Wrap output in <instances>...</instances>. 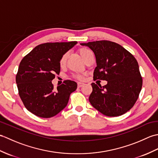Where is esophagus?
<instances>
[{
	"mask_svg": "<svg viewBox=\"0 0 158 158\" xmlns=\"http://www.w3.org/2000/svg\"><path fill=\"white\" fill-rule=\"evenodd\" d=\"M83 85H84V83H81V82L77 83V86H78V88H81Z\"/></svg>",
	"mask_w": 158,
	"mask_h": 158,
	"instance_id": "34e87169",
	"label": "esophagus"
}]
</instances>
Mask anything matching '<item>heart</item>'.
<instances>
[{"label":"heart","instance_id":"obj_1","mask_svg":"<svg viewBox=\"0 0 158 158\" xmlns=\"http://www.w3.org/2000/svg\"><path fill=\"white\" fill-rule=\"evenodd\" d=\"M78 52L79 53L80 56H81V58L84 60L85 61L89 58V57L93 56L92 52L90 51L89 49L85 48H80L78 50ZM67 57H68V53H64V54L62 56L61 58H60V61H59V64L61 67H63L65 65L66 60H67ZM75 77L78 79H83V76L82 75H75Z\"/></svg>","mask_w":158,"mask_h":158}]
</instances>
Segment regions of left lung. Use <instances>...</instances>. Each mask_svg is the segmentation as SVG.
Wrapping results in <instances>:
<instances>
[{
  "instance_id": "8db88e82",
  "label": "left lung",
  "mask_w": 158,
  "mask_h": 158,
  "mask_svg": "<svg viewBox=\"0 0 158 158\" xmlns=\"http://www.w3.org/2000/svg\"><path fill=\"white\" fill-rule=\"evenodd\" d=\"M81 45L88 46L96 56L97 66L94 71V80L107 81L102 87L92 83L89 102L109 117L120 116L128 111L138 99L143 85L135 57L112 41H98Z\"/></svg>"
}]
</instances>
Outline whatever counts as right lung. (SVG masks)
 Listing matches in <instances>:
<instances>
[{
	"label": "right lung",
	"mask_w": 158,
	"mask_h": 158,
	"mask_svg": "<svg viewBox=\"0 0 158 158\" xmlns=\"http://www.w3.org/2000/svg\"><path fill=\"white\" fill-rule=\"evenodd\" d=\"M77 43H43L22 60L16 75L17 86L23 105L34 115L49 118L66 106L70 94L77 88V83L66 80L55 89L52 81L56 73H60V58Z\"/></svg>",
	"instance_id": "obj_1"
}]
</instances>
